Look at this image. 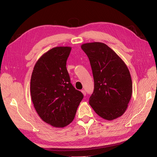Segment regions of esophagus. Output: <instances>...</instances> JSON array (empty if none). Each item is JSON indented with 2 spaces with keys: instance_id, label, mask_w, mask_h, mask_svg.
Returning a JSON list of instances; mask_svg holds the SVG:
<instances>
[{
  "instance_id": "esophagus-1",
  "label": "esophagus",
  "mask_w": 157,
  "mask_h": 157,
  "mask_svg": "<svg viewBox=\"0 0 157 157\" xmlns=\"http://www.w3.org/2000/svg\"><path fill=\"white\" fill-rule=\"evenodd\" d=\"M81 92L83 94V95H84V96H86V92H85V90H81Z\"/></svg>"
}]
</instances>
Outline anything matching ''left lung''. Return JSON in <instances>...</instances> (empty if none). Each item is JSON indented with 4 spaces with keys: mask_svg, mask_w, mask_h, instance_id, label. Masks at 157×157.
Wrapping results in <instances>:
<instances>
[{
    "mask_svg": "<svg viewBox=\"0 0 157 157\" xmlns=\"http://www.w3.org/2000/svg\"><path fill=\"white\" fill-rule=\"evenodd\" d=\"M90 60L94 89L89 103L98 115L112 121L126 111L132 94L130 71L123 60L102 42L81 45Z\"/></svg>",
    "mask_w": 157,
    "mask_h": 157,
    "instance_id": "left-lung-1",
    "label": "left lung"
}]
</instances>
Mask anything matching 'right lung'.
I'll list each match as a JSON object with an SVG mask.
<instances>
[{"instance_id":"obj_1","label":"right lung","mask_w":157,"mask_h":157,"mask_svg":"<svg viewBox=\"0 0 157 157\" xmlns=\"http://www.w3.org/2000/svg\"><path fill=\"white\" fill-rule=\"evenodd\" d=\"M69 46L55 47L38 59L31 78V96L41 119L56 128H63L74 119L83 98L71 83L66 63Z\"/></svg>"}]
</instances>
